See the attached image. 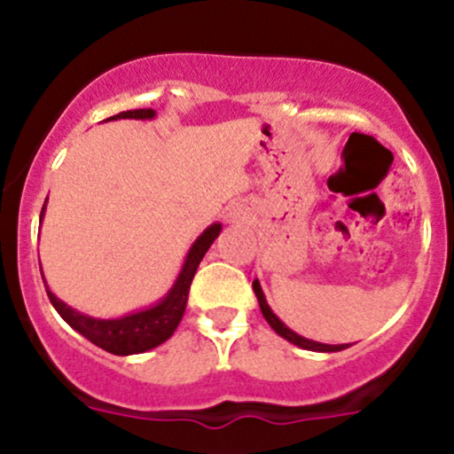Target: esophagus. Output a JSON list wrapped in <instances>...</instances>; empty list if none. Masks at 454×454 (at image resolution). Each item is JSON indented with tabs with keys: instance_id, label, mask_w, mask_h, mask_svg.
Returning a JSON list of instances; mask_svg holds the SVG:
<instances>
[{
	"instance_id": "1",
	"label": "esophagus",
	"mask_w": 454,
	"mask_h": 454,
	"mask_svg": "<svg viewBox=\"0 0 454 454\" xmlns=\"http://www.w3.org/2000/svg\"><path fill=\"white\" fill-rule=\"evenodd\" d=\"M228 217H231V222H237L239 220V213H231V215H228Z\"/></svg>"
}]
</instances>
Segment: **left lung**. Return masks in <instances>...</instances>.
I'll use <instances>...</instances> for the list:
<instances>
[{
    "instance_id": "8db88e82",
    "label": "left lung",
    "mask_w": 454,
    "mask_h": 454,
    "mask_svg": "<svg viewBox=\"0 0 454 454\" xmlns=\"http://www.w3.org/2000/svg\"><path fill=\"white\" fill-rule=\"evenodd\" d=\"M252 288H254V293H256V299H258L260 311H262L264 320L269 322L270 328H273V331L278 333L279 337H284L286 341L294 343L296 348H303V350H311V352H340V350H346L348 346H352V343H337V346H331V343H320V341L307 340V337L299 335V333H294L293 328L286 326L284 322H281L279 317L273 314V309H270V307H269V303H267V296H264V293H262V286H260V281H258V279H254Z\"/></svg>"
}]
</instances>
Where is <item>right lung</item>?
Returning <instances> with one entry per match:
<instances>
[{"mask_svg": "<svg viewBox=\"0 0 454 454\" xmlns=\"http://www.w3.org/2000/svg\"><path fill=\"white\" fill-rule=\"evenodd\" d=\"M113 119H140V121H151V119H155V111H151V108L126 111L114 114V117L106 119V121H113ZM46 200H49V198H46ZM44 211L46 202L43 207V213H40V223L44 220ZM220 222L211 223V226H207L205 231L200 232V237H198L196 241L192 243V247L187 249L185 260L184 264H181V270L179 275H176L175 284L170 286L168 293L161 296L158 303L145 307V309L129 311V314L119 317H93L74 309V307L64 303V301L57 299V296L51 293L43 269H40V273H43L46 294H49L57 314L64 317L76 333H81L85 340L96 343L102 350L117 354V356L143 354L158 348L160 343H164L166 340H170V335L176 331L181 317H184L187 294H190V286L196 275L198 264L205 258V254L209 252L213 241L220 237Z\"/></svg>", "mask_w": 454, "mask_h": 454, "instance_id": "right-lung-1", "label": "right lung"}]
</instances>
